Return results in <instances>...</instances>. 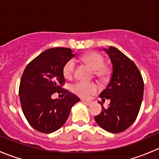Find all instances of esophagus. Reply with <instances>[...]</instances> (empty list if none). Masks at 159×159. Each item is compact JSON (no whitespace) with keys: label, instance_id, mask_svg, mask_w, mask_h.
<instances>
[{"label":"esophagus","instance_id":"34e87169","mask_svg":"<svg viewBox=\"0 0 159 159\" xmlns=\"http://www.w3.org/2000/svg\"><path fill=\"white\" fill-rule=\"evenodd\" d=\"M82 102L84 104H85V105H90L91 104V102H88V101H84L82 100Z\"/></svg>","mask_w":159,"mask_h":159}]
</instances>
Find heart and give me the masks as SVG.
<instances>
[{
	"label": "heart",
	"instance_id": "1",
	"mask_svg": "<svg viewBox=\"0 0 159 159\" xmlns=\"http://www.w3.org/2000/svg\"><path fill=\"white\" fill-rule=\"evenodd\" d=\"M81 60L94 70V75L99 79L105 80L109 77L111 68L109 65L105 64V57L101 53L97 51L88 52L81 56ZM75 70V61L72 59L68 60L62 68L63 75L67 79H70L73 77ZM98 89V85L94 82L78 81L71 86L73 92L82 98H89L90 96L95 94Z\"/></svg>",
	"mask_w": 159,
	"mask_h": 159
}]
</instances>
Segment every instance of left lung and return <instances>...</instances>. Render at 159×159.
Here are the masks:
<instances>
[{"label": "left lung", "mask_w": 159, "mask_h": 159, "mask_svg": "<svg viewBox=\"0 0 159 159\" xmlns=\"http://www.w3.org/2000/svg\"><path fill=\"white\" fill-rule=\"evenodd\" d=\"M112 63V74L106 89L100 94L102 100L110 99L108 108L94 117L97 124L111 133L129 128L138 116L144 92V81L135 64L115 47L104 49Z\"/></svg>", "instance_id": "1"}]
</instances>
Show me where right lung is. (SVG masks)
Returning a JSON list of instances; mask_svg holds the SVG:
<instances>
[{
    "label": "right lung",
    "mask_w": 159,
    "mask_h": 159,
    "mask_svg": "<svg viewBox=\"0 0 159 159\" xmlns=\"http://www.w3.org/2000/svg\"><path fill=\"white\" fill-rule=\"evenodd\" d=\"M75 54L68 48H54L44 51L26 66L20 79L19 97L23 113L37 131L51 133L60 129L68 119L70 109L80 99L62 89L65 82L64 65ZM64 93L62 99L51 95Z\"/></svg>",
    "instance_id": "1"
}]
</instances>
